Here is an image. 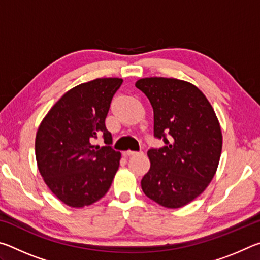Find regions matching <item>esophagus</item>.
I'll return each instance as SVG.
<instances>
[{
	"label": "esophagus",
	"mask_w": 260,
	"mask_h": 260,
	"mask_svg": "<svg viewBox=\"0 0 260 260\" xmlns=\"http://www.w3.org/2000/svg\"><path fill=\"white\" fill-rule=\"evenodd\" d=\"M143 152H139V151H132V150H128L125 152V156H139V155H142Z\"/></svg>",
	"instance_id": "obj_1"
}]
</instances>
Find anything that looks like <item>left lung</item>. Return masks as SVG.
I'll return each instance as SVG.
<instances>
[{"instance_id":"obj_1","label":"left lung","mask_w":260,"mask_h":260,"mask_svg":"<svg viewBox=\"0 0 260 260\" xmlns=\"http://www.w3.org/2000/svg\"><path fill=\"white\" fill-rule=\"evenodd\" d=\"M153 109V136L165 146L148 150L141 180L149 199L178 209L200 196L217 172L222 148L218 118L205 95L187 81L144 78L135 83Z\"/></svg>"}]
</instances>
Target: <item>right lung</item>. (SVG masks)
I'll use <instances>...</instances> for the list:
<instances>
[{
	"mask_svg": "<svg viewBox=\"0 0 260 260\" xmlns=\"http://www.w3.org/2000/svg\"><path fill=\"white\" fill-rule=\"evenodd\" d=\"M122 79L102 78L65 93L47 113L35 139V157L43 180L57 199L72 208L98 202L108 192L119 167L105 127L113 95ZM102 136L106 146L92 144Z\"/></svg>",
	"mask_w": 260,
	"mask_h": 260,
	"instance_id": "1",
	"label": "right lung"
}]
</instances>
